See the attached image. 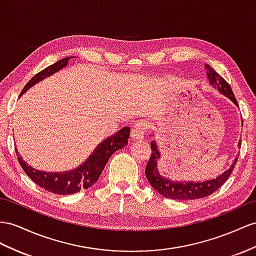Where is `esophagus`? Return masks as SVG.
<instances>
[{"label":"esophagus","mask_w":256,"mask_h":256,"mask_svg":"<svg viewBox=\"0 0 256 256\" xmlns=\"http://www.w3.org/2000/svg\"><path fill=\"white\" fill-rule=\"evenodd\" d=\"M147 128V122L145 120H138L134 123L132 133H130V137L134 140H140L144 137V133Z\"/></svg>","instance_id":"1"}]
</instances>
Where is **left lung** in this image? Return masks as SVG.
<instances>
[{"label": "left lung", "mask_w": 256, "mask_h": 256, "mask_svg": "<svg viewBox=\"0 0 256 256\" xmlns=\"http://www.w3.org/2000/svg\"><path fill=\"white\" fill-rule=\"evenodd\" d=\"M206 69L210 84H211L214 88H218L220 93L228 97L236 106H238L237 100H236L230 85H229L218 72L210 67L208 64H206ZM150 146H152V156H150V159L145 168L146 178L150 182V185H152L160 194L166 196V198L173 200L201 199L213 194L228 180L229 176L232 173V170L234 168L236 163L238 161V158H236L232 166L214 180L196 182H173L164 178V176H162L159 172L158 166H156V162L160 159V152L158 149V146H156V140H152ZM240 146L241 142H239V147Z\"/></svg>", "instance_id": "left-lung-1"}]
</instances>
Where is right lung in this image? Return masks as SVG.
<instances>
[{
  "label": "right lung",
  "mask_w": 256,
  "mask_h": 256,
  "mask_svg": "<svg viewBox=\"0 0 256 256\" xmlns=\"http://www.w3.org/2000/svg\"><path fill=\"white\" fill-rule=\"evenodd\" d=\"M70 60L71 57L62 58V60H58L57 62L50 64V67L38 72V74H36L27 84H26V86L22 88V95L24 92H27L30 88L34 86V84L64 68L68 64V62ZM130 132V128L124 126L119 130V132H116L112 136H110L104 142H102L100 145L95 148L94 152L88 156V159L85 161L83 164H81L74 170H71V171H66L60 173H50L34 168L32 166H28L27 162L22 160V156L18 152V150H15L18 161L20 163L24 173L27 174L38 186H40L44 189H46L48 192L56 194H71L78 192L82 190V189H88L95 184L98 178H100L102 170L106 166L111 154H114V152H116V150H119L128 145Z\"/></svg>",
  "instance_id": "right-lung-1"
}]
</instances>
